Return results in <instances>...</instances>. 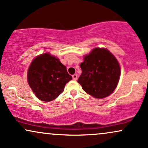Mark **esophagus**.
I'll return each mask as SVG.
<instances>
[{
	"mask_svg": "<svg viewBox=\"0 0 148 148\" xmlns=\"http://www.w3.org/2000/svg\"><path fill=\"white\" fill-rule=\"evenodd\" d=\"M72 78H73V79L74 80V81H76V80H77V78H78L77 74H74V75H72Z\"/></svg>",
	"mask_w": 148,
	"mask_h": 148,
	"instance_id": "esophagus-1",
	"label": "esophagus"
}]
</instances>
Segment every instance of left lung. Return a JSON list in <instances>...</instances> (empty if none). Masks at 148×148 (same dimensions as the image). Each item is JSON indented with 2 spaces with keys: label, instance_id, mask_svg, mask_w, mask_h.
Instances as JSON below:
<instances>
[{
  "label": "left lung",
  "instance_id": "obj_1",
  "mask_svg": "<svg viewBox=\"0 0 148 148\" xmlns=\"http://www.w3.org/2000/svg\"><path fill=\"white\" fill-rule=\"evenodd\" d=\"M80 64L82 73L78 79L83 90L101 99L111 94L118 86L120 67L114 56L106 49L95 48L84 56Z\"/></svg>",
  "mask_w": 148,
  "mask_h": 148
}]
</instances>
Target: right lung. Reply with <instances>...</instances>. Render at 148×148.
I'll list each match as a JSON object with an SVG mask.
<instances>
[{
	"label": "right lung",
	"instance_id": "1",
	"mask_svg": "<svg viewBox=\"0 0 148 148\" xmlns=\"http://www.w3.org/2000/svg\"><path fill=\"white\" fill-rule=\"evenodd\" d=\"M27 79L39 99L51 101L63 92L65 84L72 77L58 58L47 53L33 60L28 68Z\"/></svg>",
	"mask_w": 148,
	"mask_h": 148
}]
</instances>
